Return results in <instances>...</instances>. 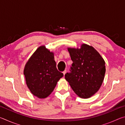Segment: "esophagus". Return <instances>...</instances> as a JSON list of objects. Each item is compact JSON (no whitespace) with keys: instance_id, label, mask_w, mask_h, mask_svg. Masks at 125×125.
<instances>
[{"instance_id":"esophagus-1","label":"esophagus","mask_w":125,"mask_h":125,"mask_svg":"<svg viewBox=\"0 0 125 125\" xmlns=\"http://www.w3.org/2000/svg\"><path fill=\"white\" fill-rule=\"evenodd\" d=\"M67 73V71L66 70H64V71L63 72V74H64V75L65 74V73Z\"/></svg>"}]
</instances>
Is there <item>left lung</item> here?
I'll use <instances>...</instances> for the list:
<instances>
[{
  "mask_svg": "<svg viewBox=\"0 0 125 125\" xmlns=\"http://www.w3.org/2000/svg\"><path fill=\"white\" fill-rule=\"evenodd\" d=\"M73 63L65 79L78 96L89 98L100 89L105 74V62L92 46L83 44L80 48H68Z\"/></svg>",
  "mask_w": 125,
  "mask_h": 125,
  "instance_id": "8db88e82",
  "label": "left lung"
}]
</instances>
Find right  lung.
Instances as JSON below:
<instances>
[{"mask_svg":"<svg viewBox=\"0 0 125 125\" xmlns=\"http://www.w3.org/2000/svg\"><path fill=\"white\" fill-rule=\"evenodd\" d=\"M24 74L27 87L39 98L49 95L63 76L57 69L53 53L44 46L38 48L27 61Z\"/></svg>","mask_w":125,"mask_h":125,"instance_id":"obj_1","label":"right lung"}]
</instances>
